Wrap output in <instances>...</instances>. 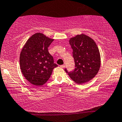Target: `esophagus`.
Instances as JSON below:
<instances>
[{
    "mask_svg": "<svg viewBox=\"0 0 122 122\" xmlns=\"http://www.w3.org/2000/svg\"><path fill=\"white\" fill-rule=\"evenodd\" d=\"M60 67L62 68H65V65H61L60 66Z\"/></svg>",
    "mask_w": 122,
    "mask_h": 122,
    "instance_id": "1",
    "label": "esophagus"
}]
</instances>
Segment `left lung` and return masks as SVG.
Listing matches in <instances>:
<instances>
[{
    "mask_svg": "<svg viewBox=\"0 0 122 122\" xmlns=\"http://www.w3.org/2000/svg\"><path fill=\"white\" fill-rule=\"evenodd\" d=\"M73 49L75 68L73 71L66 72L75 83L81 84L92 80L100 70L101 55L95 41L84 34H78L69 39Z\"/></svg>",
    "mask_w": 122,
    "mask_h": 122,
    "instance_id": "obj_1",
    "label": "left lung"
}]
</instances>
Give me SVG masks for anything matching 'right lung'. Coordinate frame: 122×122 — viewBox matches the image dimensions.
<instances>
[{
	"label": "right lung",
	"instance_id": "add662e5",
	"mask_svg": "<svg viewBox=\"0 0 122 122\" xmlns=\"http://www.w3.org/2000/svg\"><path fill=\"white\" fill-rule=\"evenodd\" d=\"M54 40L41 33H36L29 38L20 54V66L26 79L36 86L44 84L57 65L48 47Z\"/></svg>",
	"mask_w": 122,
	"mask_h": 122
}]
</instances>
